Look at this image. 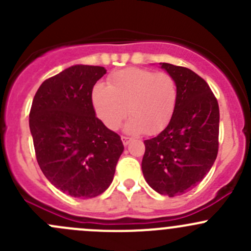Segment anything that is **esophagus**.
Returning a JSON list of instances; mask_svg holds the SVG:
<instances>
[{
    "label": "esophagus",
    "mask_w": 251,
    "mask_h": 251,
    "mask_svg": "<svg viewBox=\"0 0 251 251\" xmlns=\"http://www.w3.org/2000/svg\"><path fill=\"white\" fill-rule=\"evenodd\" d=\"M121 141H123L124 146H127V144L130 143L131 138H130V137H127V136H121Z\"/></svg>",
    "instance_id": "34e87169"
}]
</instances>
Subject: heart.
<instances>
[{"mask_svg": "<svg viewBox=\"0 0 251 251\" xmlns=\"http://www.w3.org/2000/svg\"><path fill=\"white\" fill-rule=\"evenodd\" d=\"M177 100L178 87L173 75L143 68L118 70L109 76V86L97 83L92 90L93 108L105 127L118 130L128 114L126 130L148 135L170 123Z\"/></svg>", "mask_w": 251, "mask_h": 251, "instance_id": "1", "label": "heart"}]
</instances>
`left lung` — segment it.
I'll list each match as a JSON object with an SVG mask.
<instances>
[{
    "label": "left lung",
    "instance_id": "1",
    "mask_svg": "<svg viewBox=\"0 0 251 251\" xmlns=\"http://www.w3.org/2000/svg\"><path fill=\"white\" fill-rule=\"evenodd\" d=\"M178 87L176 109L156 137L144 141L142 171L149 186L168 197L196 187L219 151L220 110L206 81L191 69L163 63Z\"/></svg>",
    "mask_w": 251,
    "mask_h": 251
}]
</instances>
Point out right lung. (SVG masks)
Returning a JSON list of instances; mask_svg holds the SVG:
<instances>
[{
	"instance_id": "obj_1",
	"label": "right lung",
	"mask_w": 251,
	"mask_h": 251,
	"mask_svg": "<svg viewBox=\"0 0 251 251\" xmlns=\"http://www.w3.org/2000/svg\"><path fill=\"white\" fill-rule=\"evenodd\" d=\"M103 67L73 65L42 82L32 100L30 131L40 169L55 188L95 198L113 181L120 136L96 116L92 90Z\"/></svg>"
}]
</instances>
